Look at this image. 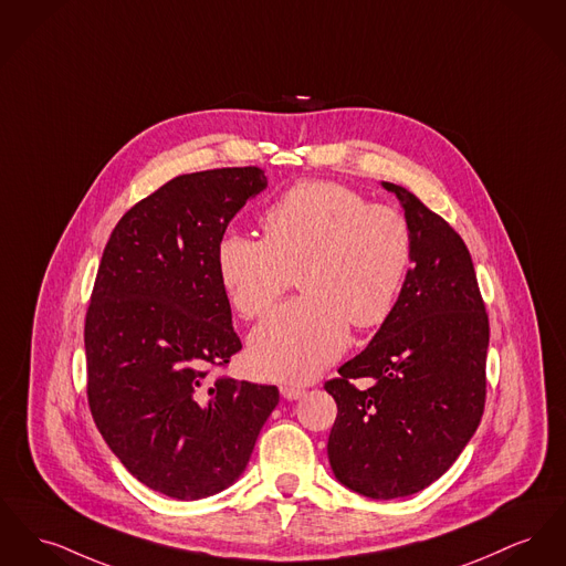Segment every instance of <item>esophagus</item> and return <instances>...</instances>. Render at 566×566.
Returning a JSON list of instances; mask_svg holds the SVG:
<instances>
[{
	"label": "esophagus",
	"mask_w": 566,
	"mask_h": 566,
	"mask_svg": "<svg viewBox=\"0 0 566 566\" xmlns=\"http://www.w3.org/2000/svg\"><path fill=\"white\" fill-rule=\"evenodd\" d=\"M280 394L286 399H300L305 394V389L300 387V385H282Z\"/></svg>",
	"instance_id": "obj_1"
}]
</instances>
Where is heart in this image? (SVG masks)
Wrapping results in <instances>:
<instances>
[{
    "instance_id": "b5f03b06",
    "label": "heart",
    "mask_w": 566,
    "mask_h": 566,
    "mask_svg": "<svg viewBox=\"0 0 566 566\" xmlns=\"http://www.w3.org/2000/svg\"><path fill=\"white\" fill-rule=\"evenodd\" d=\"M265 239L222 234L218 275L234 310L261 318L291 289L305 293L275 310L250 342L254 369L273 380H310L357 329L380 327L412 261V234L396 207L337 181H301L263 213Z\"/></svg>"
}]
</instances>
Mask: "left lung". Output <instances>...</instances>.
Instances as JSON below:
<instances>
[{"mask_svg": "<svg viewBox=\"0 0 566 566\" xmlns=\"http://www.w3.org/2000/svg\"><path fill=\"white\" fill-rule=\"evenodd\" d=\"M382 186L403 207L412 266L366 350L325 382L337 403L329 464L339 483L374 500L417 494L460 458L483 417L490 344L464 239L406 188ZM359 377L367 390L354 385Z\"/></svg>", "mask_w": 566, "mask_h": 566, "instance_id": "1", "label": "left lung"}]
</instances>
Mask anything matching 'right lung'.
<instances>
[{"instance_id":"1","label":"right lung","mask_w":566,"mask_h":566,"mask_svg":"<svg viewBox=\"0 0 566 566\" xmlns=\"http://www.w3.org/2000/svg\"><path fill=\"white\" fill-rule=\"evenodd\" d=\"M265 188L259 167L179 175L128 209L102 252L85 316L90 410L128 472L170 499L229 488L280 399L213 374L241 350L218 241Z\"/></svg>"}]
</instances>
